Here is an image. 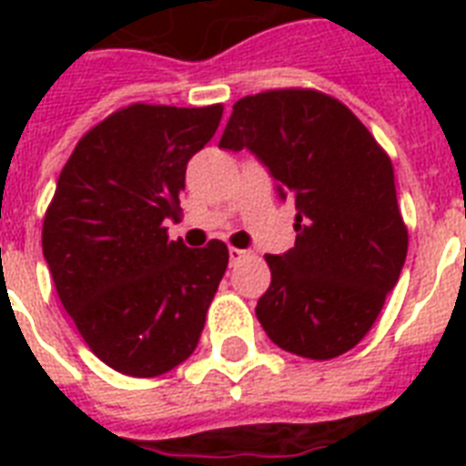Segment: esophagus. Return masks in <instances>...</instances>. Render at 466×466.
Masks as SVG:
<instances>
[{"label":"esophagus","instance_id":"esophagus-1","mask_svg":"<svg viewBox=\"0 0 466 466\" xmlns=\"http://www.w3.org/2000/svg\"><path fill=\"white\" fill-rule=\"evenodd\" d=\"M247 256H248V251H244V248H229V263H232V266H234V263H239L241 261V258H247Z\"/></svg>","mask_w":466,"mask_h":466}]
</instances>
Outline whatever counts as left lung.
Segmentation results:
<instances>
[{
  "label": "left lung",
  "mask_w": 466,
  "mask_h": 466,
  "mask_svg": "<svg viewBox=\"0 0 466 466\" xmlns=\"http://www.w3.org/2000/svg\"><path fill=\"white\" fill-rule=\"evenodd\" d=\"M219 147L248 149L295 203V247L268 254L256 317L268 339L329 360L358 346L394 290L409 248L394 168L370 130L311 89L239 98Z\"/></svg>",
  "instance_id": "8db88e82"
}]
</instances>
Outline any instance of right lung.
<instances>
[{
	"label": "right lung",
	"mask_w": 466,
	"mask_h": 466,
	"mask_svg": "<svg viewBox=\"0 0 466 466\" xmlns=\"http://www.w3.org/2000/svg\"><path fill=\"white\" fill-rule=\"evenodd\" d=\"M222 106L133 104L84 135L43 222L55 290L108 368L157 377L188 358L227 270V247L167 237L186 167L212 140Z\"/></svg>",
	"instance_id": "obj_1"
}]
</instances>
